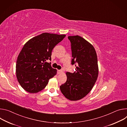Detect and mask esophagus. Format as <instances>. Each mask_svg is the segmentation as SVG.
I'll return each instance as SVG.
<instances>
[{"label":"esophagus","mask_w":127,"mask_h":127,"mask_svg":"<svg viewBox=\"0 0 127 127\" xmlns=\"http://www.w3.org/2000/svg\"><path fill=\"white\" fill-rule=\"evenodd\" d=\"M63 73V71L62 70H59V71H58V74H61V73Z\"/></svg>","instance_id":"1"}]
</instances>
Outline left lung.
<instances>
[{
	"label": "left lung",
	"instance_id": "1",
	"mask_svg": "<svg viewBox=\"0 0 127 127\" xmlns=\"http://www.w3.org/2000/svg\"><path fill=\"white\" fill-rule=\"evenodd\" d=\"M72 51V64L76 71L66 73V82L60 86L63 94L68 100L77 101L92 90L98 75L97 56L93 46L78 35L68 36Z\"/></svg>",
	"mask_w": 127,
	"mask_h": 127
}]
</instances>
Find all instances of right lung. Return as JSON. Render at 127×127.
Masks as SVG:
<instances>
[{
	"mask_svg": "<svg viewBox=\"0 0 127 127\" xmlns=\"http://www.w3.org/2000/svg\"><path fill=\"white\" fill-rule=\"evenodd\" d=\"M65 35L43 33L28 41L19 53L16 63V76L22 87L30 93L45 88L49 80L57 74L50 64L53 48Z\"/></svg>",
	"mask_w": 127,
	"mask_h": 127,
	"instance_id": "obj_1",
	"label": "right lung"
}]
</instances>
